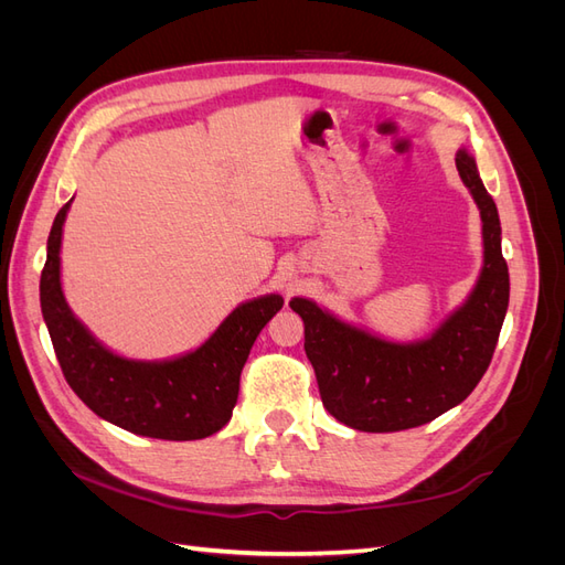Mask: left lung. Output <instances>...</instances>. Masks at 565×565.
Here are the masks:
<instances>
[{"label": "left lung", "mask_w": 565, "mask_h": 565, "mask_svg": "<svg viewBox=\"0 0 565 565\" xmlns=\"http://www.w3.org/2000/svg\"><path fill=\"white\" fill-rule=\"evenodd\" d=\"M457 172L483 221V270L465 306L417 344H393L337 320L309 299L289 306L303 320V349L316 370L328 413L358 431H403L448 413L486 374L509 306V268L502 256L498 207L459 150Z\"/></svg>", "instance_id": "obj_1"}]
</instances>
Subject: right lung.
Wrapping results in <instances>:
<instances>
[{"mask_svg":"<svg viewBox=\"0 0 565 565\" xmlns=\"http://www.w3.org/2000/svg\"><path fill=\"white\" fill-rule=\"evenodd\" d=\"M71 202L54 218L40 280L44 322L65 382L98 417L136 436L198 440L228 424L254 339L282 309V297L247 301L204 344L174 361L119 358L84 330L61 289V233Z\"/></svg>","mask_w":565,"mask_h":565,"instance_id":"obj_1","label":"right lung"}]
</instances>
